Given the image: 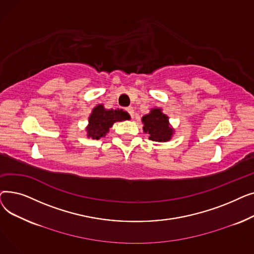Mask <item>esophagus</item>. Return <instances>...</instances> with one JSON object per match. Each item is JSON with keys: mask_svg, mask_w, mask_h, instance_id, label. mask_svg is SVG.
<instances>
[{"mask_svg": "<svg viewBox=\"0 0 254 254\" xmlns=\"http://www.w3.org/2000/svg\"><path fill=\"white\" fill-rule=\"evenodd\" d=\"M127 111L129 113L131 118H134V109H132L131 107H128V108H127Z\"/></svg>", "mask_w": 254, "mask_h": 254, "instance_id": "esophagus-1", "label": "esophagus"}]
</instances>
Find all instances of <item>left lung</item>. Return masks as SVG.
I'll list each match as a JSON object with an SVG mask.
<instances>
[{
    "mask_svg": "<svg viewBox=\"0 0 254 254\" xmlns=\"http://www.w3.org/2000/svg\"><path fill=\"white\" fill-rule=\"evenodd\" d=\"M143 131L155 142H168L174 135L175 129L169 122V116L162 108H152L148 114L142 117Z\"/></svg>",
    "mask_w": 254,
    "mask_h": 254,
    "instance_id": "obj_1",
    "label": "left lung"
}]
</instances>
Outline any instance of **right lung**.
<instances>
[{
	"label": "right lung",
	"instance_id": "1",
	"mask_svg": "<svg viewBox=\"0 0 254 254\" xmlns=\"http://www.w3.org/2000/svg\"><path fill=\"white\" fill-rule=\"evenodd\" d=\"M130 119L127 112L123 109H106L103 104L93 107L88 117V125L85 127L87 138L100 140L108 134L112 126L117 122Z\"/></svg>",
	"mask_w": 254,
	"mask_h": 254
}]
</instances>
